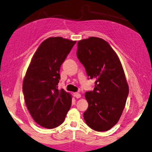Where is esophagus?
I'll use <instances>...</instances> for the list:
<instances>
[{
	"label": "esophagus",
	"mask_w": 152,
	"mask_h": 152,
	"mask_svg": "<svg viewBox=\"0 0 152 152\" xmlns=\"http://www.w3.org/2000/svg\"><path fill=\"white\" fill-rule=\"evenodd\" d=\"M74 96L76 98H80V97H81V94H80V93H78V92H76V93H74Z\"/></svg>",
	"instance_id": "34e87169"
}]
</instances>
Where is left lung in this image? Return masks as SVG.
I'll return each instance as SVG.
<instances>
[{
	"mask_svg": "<svg viewBox=\"0 0 152 152\" xmlns=\"http://www.w3.org/2000/svg\"><path fill=\"white\" fill-rule=\"evenodd\" d=\"M77 56L90 79L96 78L93 91L85 94L88 108L86 124L96 131H107L123 113L129 88L117 53L102 38L90 37L78 42Z\"/></svg>",
	"mask_w": 152,
	"mask_h": 152,
	"instance_id": "8db88e82",
	"label": "left lung"
}]
</instances>
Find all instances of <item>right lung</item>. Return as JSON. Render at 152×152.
<instances>
[{"label":"right lung","instance_id":"obj_1","mask_svg":"<svg viewBox=\"0 0 152 152\" xmlns=\"http://www.w3.org/2000/svg\"><path fill=\"white\" fill-rule=\"evenodd\" d=\"M61 37L47 38L33 56L23 81V93L35 123L54 129L63 123L72 103V96L58 90L60 68L76 43Z\"/></svg>","mask_w":152,"mask_h":152}]
</instances>
